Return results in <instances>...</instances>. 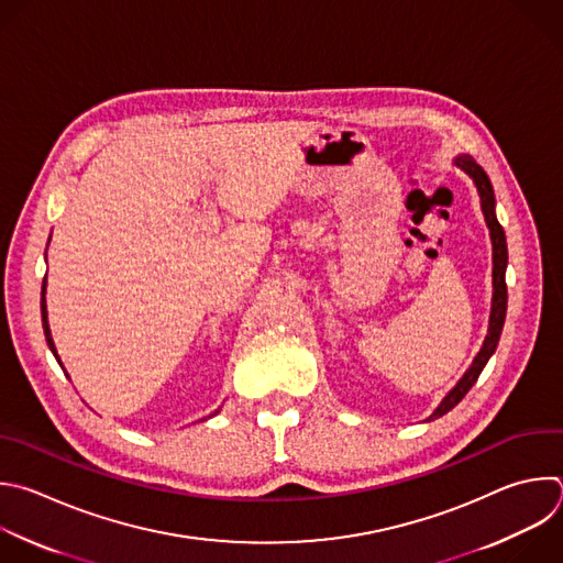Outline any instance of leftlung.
I'll list each match as a JSON object with an SVG mask.
<instances>
[{
	"label": "left lung",
	"instance_id": "left-lung-1",
	"mask_svg": "<svg viewBox=\"0 0 563 563\" xmlns=\"http://www.w3.org/2000/svg\"><path fill=\"white\" fill-rule=\"evenodd\" d=\"M477 185V192L482 199V212L486 219V225L490 230V239H493V309H490V327H488V335L484 340V346L479 349L477 357L473 360L471 368L464 373V378L457 383V387L442 400V405L435 409V413L429 420L442 418L444 413H449L468 391L471 387L477 383L482 368L486 366L488 357L495 353L499 335H501V327H504V318H506V302H508V291H506V263H508V247H506V234L504 228L499 225L497 217H495V192L488 174L471 158V156H460L455 161Z\"/></svg>",
	"mask_w": 563,
	"mask_h": 563
}]
</instances>
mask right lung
<instances>
[{
    "instance_id": "add662e5",
    "label": "right lung",
    "mask_w": 563,
    "mask_h": 563,
    "mask_svg": "<svg viewBox=\"0 0 563 563\" xmlns=\"http://www.w3.org/2000/svg\"><path fill=\"white\" fill-rule=\"evenodd\" d=\"M44 291H46V276H44V285H42V322H44V333H46V342L51 346V351L55 353L57 362H59V355L55 351V344H53V338H51V329H48V311H46V298H44Z\"/></svg>"
}]
</instances>
